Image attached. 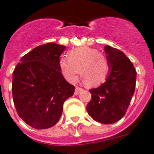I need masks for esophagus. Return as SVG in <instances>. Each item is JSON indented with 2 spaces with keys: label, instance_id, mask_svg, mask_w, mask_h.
<instances>
[{
  "label": "esophagus",
  "instance_id": "obj_1",
  "mask_svg": "<svg viewBox=\"0 0 154 154\" xmlns=\"http://www.w3.org/2000/svg\"><path fill=\"white\" fill-rule=\"evenodd\" d=\"M83 88H80V87H76V88H75V92H74V94H75V95H77V94H80V92H81V91H83Z\"/></svg>",
  "mask_w": 154,
  "mask_h": 154
}]
</instances>
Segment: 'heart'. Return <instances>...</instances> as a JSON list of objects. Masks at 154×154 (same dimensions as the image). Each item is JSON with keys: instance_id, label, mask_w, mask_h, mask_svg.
<instances>
[{"instance_id": "obj_1", "label": "heart", "mask_w": 154, "mask_h": 154, "mask_svg": "<svg viewBox=\"0 0 154 154\" xmlns=\"http://www.w3.org/2000/svg\"><path fill=\"white\" fill-rule=\"evenodd\" d=\"M67 58L60 59L59 67L63 77L69 82H75L80 71L84 82L90 86L100 85L106 80L110 65L106 56L98 50L80 47L71 50Z\"/></svg>"}]
</instances>
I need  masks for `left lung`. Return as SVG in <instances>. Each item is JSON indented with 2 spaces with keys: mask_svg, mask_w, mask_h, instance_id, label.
I'll return each mask as SVG.
<instances>
[{
  "mask_svg": "<svg viewBox=\"0 0 154 154\" xmlns=\"http://www.w3.org/2000/svg\"><path fill=\"white\" fill-rule=\"evenodd\" d=\"M110 70L103 84L90 90L92 98L87 106L88 114L104 124L116 123L125 115L136 86L137 72L121 51L104 47Z\"/></svg>",
  "mask_w": 154,
  "mask_h": 154,
  "instance_id": "8db88e82",
  "label": "left lung"
}]
</instances>
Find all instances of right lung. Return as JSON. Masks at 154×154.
<instances>
[{"mask_svg": "<svg viewBox=\"0 0 154 154\" xmlns=\"http://www.w3.org/2000/svg\"><path fill=\"white\" fill-rule=\"evenodd\" d=\"M66 47L48 43L22 57L13 72L12 94L19 117L35 129H48L60 120L64 101L74 93L59 67Z\"/></svg>", "mask_w": 154, "mask_h": 154, "instance_id": "1", "label": "right lung"}]
</instances>
